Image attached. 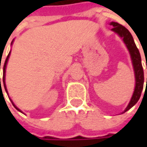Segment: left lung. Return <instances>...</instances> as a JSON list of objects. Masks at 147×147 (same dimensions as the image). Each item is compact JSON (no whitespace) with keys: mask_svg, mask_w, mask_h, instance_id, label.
Here are the masks:
<instances>
[{"mask_svg":"<svg viewBox=\"0 0 147 147\" xmlns=\"http://www.w3.org/2000/svg\"><path fill=\"white\" fill-rule=\"evenodd\" d=\"M110 25L113 26L112 31L115 32L120 37H123V40L124 43L126 44L127 49H128V51L130 52V55H131L132 60H133V68H134V72H135L136 87H135V90H134V92H133V97L131 99L128 105L127 106L126 110H124V112H126L129 109H131L140 99L142 89H143V84H144V72H143V68H142V59H141L140 52H139L138 49L137 47L136 44L134 42L133 36L130 33V32L128 31L125 27H123V25L118 24V23H115V22L110 23Z\"/></svg>","mask_w":147,"mask_h":147,"instance_id":"1","label":"left lung"}]
</instances>
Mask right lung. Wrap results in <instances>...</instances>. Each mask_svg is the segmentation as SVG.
<instances>
[{"label": "right lung", "mask_w": 147, "mask_h": 147, "mask_svg": "<svg viewBox=\"0 0 147 147\" xmlns=\"http://www.w3.org/2000/svg\"><path fill=\"white\" fill-rule=\"evenodd\" d=\"M9 54H10V52L9 53V55H7V57H6V59H5V64H4V66H3V83H4V87H5V91H6V92H7V90H6V87H5V68H6V64H7V61H8V59H9ZM0 69H1V62H0ZM0 85H1V78H0ZM13 105L14 106V108H16V110H18L19 111H20L15 105H14V104H13ZM21 112V111H20Z\"/></svg>", "instance_id": "1"}]
</instances>
